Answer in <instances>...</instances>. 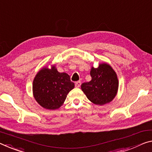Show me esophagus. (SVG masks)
<instances>
[{
  "label": "esophagus",
  "instance_id": "esophagus-1",
  "mask_svg": "<svg viewBox=\"0 0 152 152\" xmlns=\"http://www.w3.org/2000/svg\"><path fill=\"white\" fill-rule=\"evenodd\" d=\"M81 85V82L80 81H77L75 83V86L76 88H79Z\"/></svg>",
  "mask_w": 152,
  "mask_h": 152
}]
</instances>
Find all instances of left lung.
Masks as SVG:
<instances>
[{"label":"left lung","mask_w":152,"mask_h":152,"mask_svg":"<svg viewBox=\"0 0 152 152\" xmlns=\"http://www.w3.org/2000/svg\"><path fill=\"white\" fill-rule=\"evenodd\" d=\"M91 80L82 84L81 89L91 102L103 105L114 99L118 89L116 73L109 64H101L91 67Z\"/></svg>","instance_id":"obj_1"}]
</instances>
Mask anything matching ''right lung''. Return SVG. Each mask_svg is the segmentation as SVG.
I'll use <instances>...</instances> for the list:
<instances>
[{
	"label": "right lung",
	"instance_id": "add662e5",
	"mask_svg": "<svg viewBox=\"0 0 152 152\" xmlns=\"http://www.w3.org/2000/svg\"><path fill=\"white\" fill-rule=\"evenodd\" d=\"M74 88V83L66 73H60L55 66L43 67L33 81L32 91L36 101L47 110L58 109L63 105L68 93Z\"/></svg>",
	"mask_w": 152,
	"mask_h": 152
}]
</instances>
